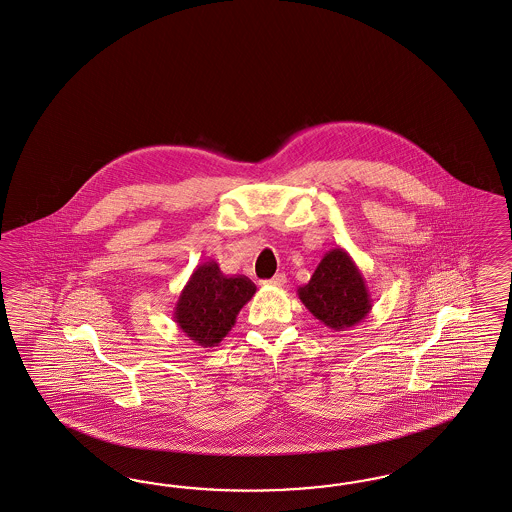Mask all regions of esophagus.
Returning a JSON list of instances; mask_svg holds the SVG:
<instances>
[{
  "label": "esophagus",
  "mask_w": 512,
  "mask_h": 512,
  "mask_svg": "<svg viewBox=\"0 0 512 512\" xmlns=\"http://www.w3.org/2000/svg\"><path fill=\"white\" fill-rule=\"evenodd\" d=\"M285 274L283 272H278L274 278H270V280H265V285H274V287H282L283 283H285Z\"/></svg>",
  "instance_id": "1"
}]
</instances>
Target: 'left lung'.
<instances>
[{"instance_id": "8db88e82", "label": "left lung", "mask_w": 512, "mask_h": 512, "mask_svg": "<svg viewBox=\"0 0 512 512\" xmlns=\"http://www.w3.org/2000/svg\"><path fill=\"white\" fill-rule=\"evenodd\" d=\"M297 295L314 318L335 331L361 323L372 310L365 276L342 247L323 255L310 282L300 285Z\"/></svg>"}]
</instances>
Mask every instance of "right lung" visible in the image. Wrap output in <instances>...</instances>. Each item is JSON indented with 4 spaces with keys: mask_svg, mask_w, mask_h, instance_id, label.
<instances>
[{
    "mask_svg": "<svg viewBox=\"0 0 512 512\" xmlns=\"http://www.w3.org/2000/svg\"><path fill=\"white\" fill-rule=\"evenodd\" d=\"M257 287L246 276H227L215 261L194 268L174 308L177 327L202 348L217 346Z\"/></svg>",
    "mask_w": 512,
    "mask_h": 512,
    "instance_id": "right-lung-1",
    "label": "right lung"
}]
</instances>
